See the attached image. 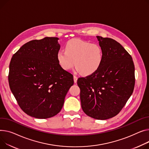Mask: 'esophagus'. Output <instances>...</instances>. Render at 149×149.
<instances>
[{
  "label": "esophagus",
  "instance_id": "obj_1",
  "mask_svg": "<svg viewBox=\"0 0 149 149\" xmlns=\"http://www.w3.org/2000/svg\"><path fill=\"white\" fill-rule=\"evenodd\" d=\"M77 80H78V77L75 75L74 76V83H77Z\"/></svg>",
  "mask_w": 149,
  "mask_h": 149
}]
</instances>
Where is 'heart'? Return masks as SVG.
Segmentation results:
<instances>
[{
  "label": "heart",
  "instance_id": "b5f03b06",
  "mask_svg": "<svg viewBox=\"0 0 149 149\" xmlns=\"http://www.w3.org/2000/svg\"><path fill=\"white\" fill-rule=\"evenodd\" d=\"M57 59L64 70H69L75 64L77 70L87 76L93 74L100 68L103 62L104 52L97 44L75 38L68 41L65 50L57 52Z\"/></svg>",
  "mask_w": 149,
  "mask_h": 149
}]
</instances>
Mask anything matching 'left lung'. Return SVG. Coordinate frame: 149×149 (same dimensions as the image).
<instances>
[{"label": "left lung", "mask_w": 149, "mask_h": 149, "mask_svg": "<svg viewBox=\"0 0 149 149\" xmlns=\"http://www.w3.org/2000/svg\"><path fill=\"white\" fill-rule=\"evenodd\" d=\"M104 52L103 62L92 75L79 78L83 111L97 120L119 113L133 93L135 67L131 56L122 45L109 38L97 36Z\"/></svg>", "instance_id": "left-lung-1"}]
</instances>
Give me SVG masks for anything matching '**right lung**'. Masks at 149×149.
I'll use <instances>...</instances> for the list:
<instances>
[{"mask_svg":"<svg viewBox=\"0 0 149 149\" xmlns=\"http://www.w3.org/2000/svg\"><path fill=\"white\" fill-rule=\"evenodd\" d=\"M58 38L45 37L24 44L9 64L10 88L22 110L37 118H48L61 111L74 84L73 75L57 59Z\"/></svg>","mask_w":149,"mask_h":149,"instance_id":"1","label":"right lung"}]
</instances>
